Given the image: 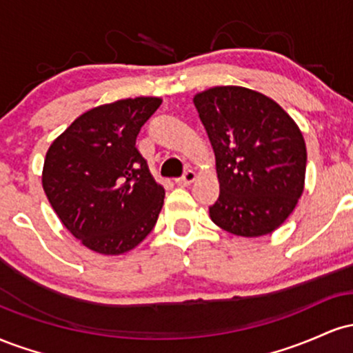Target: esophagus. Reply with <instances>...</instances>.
<instances>
[{"label":"esophagus","instance_id":"34e87169","mask_svg":"<svg viewBox=\"0 0 353 353\" xmlns=\"http://www.w3.org/2000/svg\"><path fill=\"white\" fill-rule=\"evenodd\" d=\"M194 179H196V172H194L192 169H188V171L182 174V177H177L176 184L177 185H189L190 182H194Z\"/></svg>","mask_w":353,"mask_h":353}]
</instances>
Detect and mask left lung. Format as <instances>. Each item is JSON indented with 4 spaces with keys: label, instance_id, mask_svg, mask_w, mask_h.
Returning <instances> with one entry per match:
<instances>
[{
    "label": "left lung",
    "instance_id": "left-lung-1",
    "mask_svg": "<svg viewBox=\"0 0 353 353\" xmlns=\"http://www.w3.org/2000/svg\"><path fill=\"white\" fill-rule=\"evenodd\" d=\"M216 156L217 201L209 216L234 236L270 234L292 214L305 181L301 129L261 92L217 86L194 96Z\"/></svg>",
    "mask_w": 353,
    "mask_h": 353
}]
</instances>
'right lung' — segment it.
<instances>
[{
    "label": "right lung",
    "instance_id": "right-lung-1",
    "mask_svg": "<svg viewBox=\"0 0 353 353\" xmlns=\"http://www.w3.org/2000/svg\"><path fill=\"white\" fill-rule=\"evenodd\" d=\"M159 98L121 99L84 112L48 149L43 189L61 222L88 249L119 255L151 232L164 204L136 148Z\"/></svg>",
    "mask_w": 353,
    "mask_h": 353
}]
</instances>
